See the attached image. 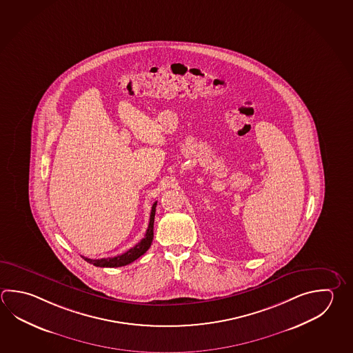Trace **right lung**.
<instances>
[{"instance_id":"obj_1","label":"right lung","mask_w":353,"mask_h":353,"mask_svg":"<svg viewBox=\"0 0 353 353\" xmlns=\"http://www.w3.org/2000/svg\"><path fill=\"white\" fill-rule=\"evenodd\" d=\"M156 206H157V202H154L152 205V210H151V214H150V223H148V227H147L146 234L136 246L130 248L127 252L122 253L120 256H116V257H107V259H101V260H91V259L83 257L85 261L96 267H121L126 266V265L131 263L133 261L137 260L143 253L146 252L147 250L151 246V243H152L153 222H154Z\"/></svg>"}]
</instances>
